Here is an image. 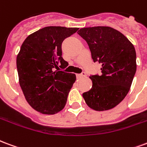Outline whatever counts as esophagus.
Instances as JSON below:
<instances>
[{"mask_svg": "<svg viewBox=\"0 0 147 147\" xmlns=\"http://www.w3.org/2000/svg\"><path fill=\"white\" fill-rule=\"evenodd\" d=\"M85 76H86L85 73H81V74H77V77H78V78H84V77H85Z\"/></svg>", "mask_w": 147, "mask_h": 147, "instance_id": "34e87169", "label": "esophagus"}]
</instances>
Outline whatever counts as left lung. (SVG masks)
I'll list each match as a JSON object with an SVG mask.
<instances>
[{"label": "left lung", "mask_w": 147, "mask_h": 147, "mask_svg": "<svg viewBox=\"0 0 147 147\" xmlns=\"http://www.w3.org/2000/svg\"><path fill=\"white\" fill-rule=\"evenodd\" d=\"M94 62L102 63V74L90 76L92 88L83 93L86 104L97 111L115 107L130 90L136 71V53L125 35L110 26L80 29Z\"/></svg>", "instance_id": "obj_1"}]
</instances>
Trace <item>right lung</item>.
Masks as SVG:
<instances>
[{"instance_id": "1", "label": "right lung", "mask_w": 147, "mask_h": 147, "mask_svg": "<svg viewBox=\"0 0 147 147\" xmlns=\"http://www.w3.org/2000/svg\"><path fill=\"white\" fill-rule=\"evenodd\" d=\"M78 29L44 27L29 35L20 48L16 58L19 84L27 102L40 113L55 114L66 105L76 75L58 70L68 66L62 57V43Z\"/></svg>"}]
</instances>
